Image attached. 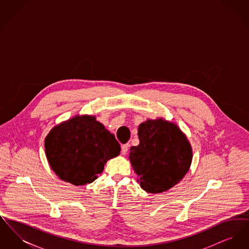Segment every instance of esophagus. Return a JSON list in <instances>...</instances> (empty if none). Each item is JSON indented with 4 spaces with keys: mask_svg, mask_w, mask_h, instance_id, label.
Instances as JSON below:
<instances>
[{
    "mask_svg": "<svg viewBox=\"0 0 249 249\" xmlns=\"http://www.w3.org/2000/svg\"><path fill=\"white\" fill-rule=\"evenodd\" d=\"M128 150H129V143H125V144H123V145L121 146V153H122V154H127Z\"/></svg>",
    "mask_w": 249,
    "mask_h": 249,
    "instance_id": "1",
    "label": "esophagus"
}]
</instances>
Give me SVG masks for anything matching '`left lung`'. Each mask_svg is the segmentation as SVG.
<instances>
[{
  "label": "left lung",
  "instance_id": "8db88e82",
  "mask_svg": "<svg viewBox=\"0 0 249 249\" xmlns=\"http://www.w3.org/2000/svg\"><path fill=\"white\" fill-rule=\"evenodd\" d=\"M140 143L130 147V163L140 187L149 193H161L186 176L192 160L187 136L175 123L147 119L138 128Z\"/></svg>",
  "mask_w": 249,
  "mask_h": 249
}]
</instances>
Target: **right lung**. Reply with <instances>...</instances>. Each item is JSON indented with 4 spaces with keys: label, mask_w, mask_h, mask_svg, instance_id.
<instances>
[{
    "label": "right lung",
    "mask_w": 249,
    "mask_h": 249,
    "mask_svg": "<svg viewBox=\"0 0 249 249\" xmlns=\"http://www.w3.org/2000/svg\"><path fill=\"white\" fill-rule=\"evenodd\" d=\"M51 169L74 186L92 183L107 160L120 153L115 135L94 116H75L55 126L45 140Z\"/></svg>",
    "instance_id": "right-lung-1"
}]
</instances>
